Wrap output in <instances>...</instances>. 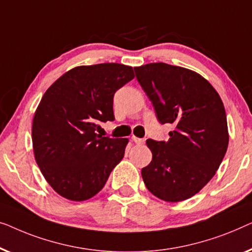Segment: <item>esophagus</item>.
<instances>
[{
  "mask_svg": "<svg viewBox=\"0 0 252 252\" xmlns=\"http://www.w3.org/2000/svg\"><path fill=\"white\" fill-rule=\"evenodd\" d=\"M132 140L136 143L137 145H143L145 143V139H141V138H138V137H132Z\"/></svg>",
  "mask_w": 252,
  "mask_h": 252,
  "instance_id": "1",
  "label": "esophagus"
}]
</instances>
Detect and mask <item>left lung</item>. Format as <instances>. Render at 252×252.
<instances>
[{"label": "left lung", "instance_id": "left-lung-1", "mask_svg": "<svg viewBox=\"0 0 252 252\" xmlns=\"http://www.w3.org/2000/svg\"><path fill=\"white\" fill-rule=\"evenodd\" d=\"M134 72L161 125L175 126L168 141L146 140L153 158L141 169L145 185L163 201L187 200L210 182L227 151L224 104L207 80L184 67L152 63Z\"/></svg>", "mask_w": 252, "mask_h": 252}]
</instances>
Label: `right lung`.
I'll list each match as a JSON object with an SVG mask.
<instances>
[{"label": "right lung", "mask_w": 252, "mask_h": 252, "mask_svg": "<svg viewBox=\"0 0 252 252\" xmlns=\"http://www.w3.org/2000/svg\"><path fill=\"white\" fill-rule=\"evenodd\" d=\"M134 77L132 67L79 66L60 76L35 112L32 140L42 175L72 201L94 196L125 157L126 138L101 137L99 122L114 121L115 92Z\"/></svg>", "instance_id": "add662e5"}]
</instances>
